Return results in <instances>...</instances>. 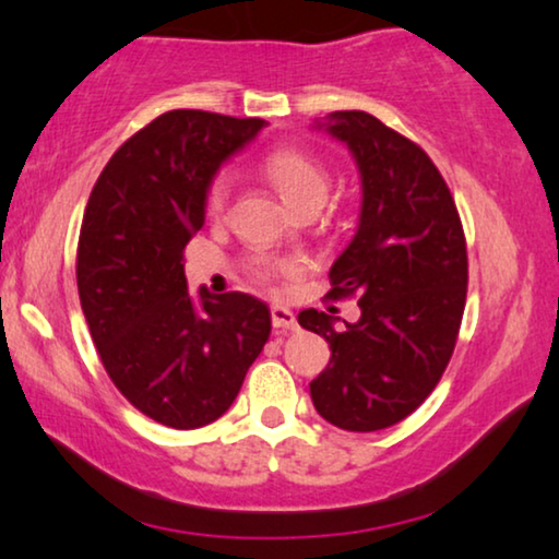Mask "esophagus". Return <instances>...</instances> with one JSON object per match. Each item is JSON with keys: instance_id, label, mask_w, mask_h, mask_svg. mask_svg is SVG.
<instances>
[{"instance_id": "esophagus-1", "label": "esophagus", "mask_w": 559, "mask_h": 559, "mask_svg": "<svg viewBox=\"0 0 559 559\" xmlns=\"http://www.w3.org/2000/svg\"><path fill=\"white\" fill-rule=\"evenodd\" d=\"M271 319L275 330H296V314L288 307H281V304H273L271 307Z\"/></svg>"}]
</instances>
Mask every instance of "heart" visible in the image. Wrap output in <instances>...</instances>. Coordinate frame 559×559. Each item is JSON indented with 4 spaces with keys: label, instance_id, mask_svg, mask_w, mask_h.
I'll list each match as a JSON object with an SVG mask.
<instances>
[{
    "label": "heart",
    "instance_id": "1",
    "mask_svg": "<svg viewBox=\"0 0 559 559\" xmlns=\"http://www.w3.org/2000/svg\"><path fill=\"white\" fill-rule=\"evenodd\" d=\"M263 174L294 212L311 204H324L326 197H330V170H326V166L317 155L301 151V147H275L273 153L265 155ZM229 191H233V178H229V174H219L214 178L210 191H206V212L212 217H219L225 212ZM278 271H286V265L255 260L258 278H271Z\"/></svg>",
    "mask_w": 559,
    "mask_h": 559
}]
</instances>
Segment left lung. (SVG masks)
I'll return each instance as SVG.
<instances>
[{
	"mask_svg": "<svg viewBox=\"0 0 559 559\" xmlns=\"http://www.w3.org/2000/svg\"><path fill=\"white\" fill-rule=\"evenodd\" d=\"M314 128L347 145L362 202L330 267V296H357L360 319L337 330L324 311L299 314L332 349L311 401L334 427L376 431L419 408L448 368L465 311V235L448 183L412 140L355 109Z\"/></svg>",
	"mask_w": 559,
	"mask_h": 559,
	"instance_id": "obj_1",
	"label": "left lung"
}]
</instances>
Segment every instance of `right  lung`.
Masks as SVG:
<instances>
[{
  "label": "right lung",
  "instance_id": "obj_1",
  "mask_svg": "<svg viewBox=\"0 0 559 559\" xmlns=\"http://www.w3.org/2000/svg\"><path fill=\"white\" fill-rule=\"evenodd\" d=\"M263 124L166 111L111 155L88 197L76 255L88 332L119 393L166 427L219 419L271 337L263 301L206 288L193 299L183 273L214 176Z\"/></svg>",
  "mask_w": 559,
  "mask_h": 559
}]
</instances>
